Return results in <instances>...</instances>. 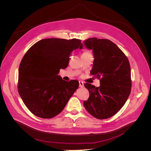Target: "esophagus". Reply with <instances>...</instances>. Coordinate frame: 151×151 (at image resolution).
<instances>
[{"label": "esophagus", "mask_w": 151, "mask_h": 151, "mask_svg": "<svg viewBox=\"0 0 151 151\" xmlns=\"http://www.w3.org/2000/svg\"><path fill=\"white\" fill-rule=\"evenodd\" d=\"M79 84L80 88H83V87H84V83L83 81H79Z\"/></svg>", "instance_id": "1"}]
</instances>
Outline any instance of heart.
Masks as SVG:
<instances>
[{
    "label": "heart",
    "instance_id": "b5f03b06",
    "mask_svg": "<svg viewBox=\"0 0 151 151\" xmlns=\"http://www.w3.org/2000/svg\"><path fill=\"white\" fill-rule=\"evenodd\" d=\"M88 53H91L89 51H85L83 54H88Z\"/></svg>",
    "mask_w": 151,
    "mask_h": 151
}]
</instances>
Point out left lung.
<instances>
[{
  "instance_id": "8db88e82",
  "label": "left lung",
  "mask_w": 151,
  "mask_h": 151,
  "mask_svg": "<svg viewBox=\"0 0 151 151\" xmlns=\"http://www.w3.org/2000/svg\"><path fill=\"white\" fill-rule=\"evenodd\" d=\"M84 45L93 50L94 55L91 74L100 79L99 87L84 84L89 97L84 106L94 117L106 119L120 110L130 94V63L124 53L109 40L90 38Z\"/></svg>"
}]
</instances>
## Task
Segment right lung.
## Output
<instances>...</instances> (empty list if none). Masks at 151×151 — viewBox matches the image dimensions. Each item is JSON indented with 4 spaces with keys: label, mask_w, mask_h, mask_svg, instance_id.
Wrapping results in <instances>:
<instances>
[{
    "label": "right lung",
    "mask_w": 151,
    "mask_h": 151,
    "mask_svg": "<svg viewBox=\"0 0 151 151\" xmlns=\"http://www.w3.org/2000/svg\"><path fill=\"white\" fill-rule=\"evenodd\" d=\"M79 39L47 38L35 43L19 67L18 92L29 110L42 118L60 113L79 87V81L62 80L58 76L69 62L73 50L81 49Z\"/></svg>",
    "instance_id": "obj_1"
}]
</instances>
